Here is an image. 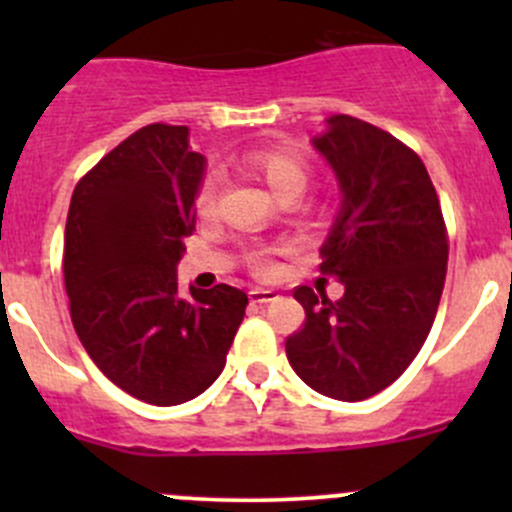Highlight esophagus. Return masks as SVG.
<instances>
[{"instance_id":"1","label":"esophagus","mask_w":512,"mask_h":512,"mask_svg":"<svg viewBox=\"0 0 512 512\" xmlns=\"http://www.w3.org/2000/svg\"><path fill=\"white\" fill-rule=\"evenodd\" d=\"M250 302L255 304H267V302H275V299H280V294L275 292V289H262V287H255L250 289Z\"/></svg>"}]
</instances>
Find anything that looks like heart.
I'll use <instances>...</instances> for the list:
<instances>
[{
  "instance_id": "1",
  "label": "heart",
  "mask_w": 512,
  "mask_h": 512,
  "mask_svg": "<svg viewBox=\"0 0 512 512\" xmlns=\"http://www.w3.org/2000/svg\"><path fill=\"white\" fill-rule=\"evenodd\" d=\"M242 165L250 173H255L260 180H265L277 195H299L307 188L309 163L299 153L287 151V148H252V151H247L242 156ZM215 198H218V178L215 175H205L200 180L198 190H195V213L200 218H205L215 208ZM252 267H255L257 275H272L275 272L272 260L267 255H262V252L252 255Z\"/></svg>"
}]
</instances>
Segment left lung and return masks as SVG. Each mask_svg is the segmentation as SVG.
<instances>
[{
	"label": "left lung",
	"instance_id": "1",
	"mask_svg": "<svg viewBox=\"0 0 512 512\" xmlns=\"http://www.w3.org/2000/svg\"><path fill=\"white\" fill-rule=\"evenodd\" d=\"M314 148L344 193L319 250V272L342 280L344 297L294 289L304 324L285 349L314 391L361 401L394 384L421 352L446 282L448 230L426 165L391 133L342 113Z\"/></svg>",
	"mask_w": 512,
	"mask_h": 512
}]
</instances>
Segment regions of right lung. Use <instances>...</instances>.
Wrapping results in <instances>:
<instances>
[{"instance_id":"1","label":"right lung","mask_w":512,"mask_h":512,"mask_svg":"<svg viewBox=\"0 0 512 512\" xmlns=\"http://www.w3.org/2000/svg\"><path fill=\"white\" fill-rule=\"evenodd\" d=\"M203 168L188 126L151 123L76 183L66 218L64 285L76 334L118 389L153 406L203 394L245 317L247 294L230 285L178 297L175 265L195 227Z\"/></svg>"}]
</instances>
